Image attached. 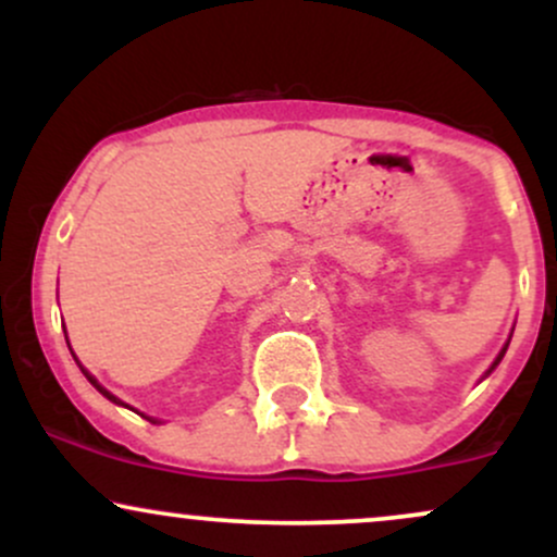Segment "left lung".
Listing matches in <instances>:
<instances>
[{
    "label": "left lung",
    "mask_w": 557,
    "mask_h": 557,
    "mask_svg": "<svg viewBox=\"0 0 557 557\" xmlns=\"http://www.w3.org/2000/svg\"><path fill=\"white\" fill-rule=\"evenodd\" d=\"M505 348H508V345H505ZM505 348L500 350V356H497V361H495V363H492V369H495V367H497V363H500V359H503V356H505Z\"/></svg>",
    "instance_id": "obj_1"
}]
</instances>
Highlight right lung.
Returning a JSON list of instances; mask_svg holds the SVG:
<instances>
[{
	"instance_id": "obj_1",
	"label": "right lung",
	"mask_w": 557,
	"mask_h": 557,
	"mask_svg": "<svg viewBox=\"0 0 557 557\" xmlns=\"http://www.w3.org/2000/svg\"><path fill=\"white\" fill-rule=\"evenodd\" d=\"M81 369H83V367H81ZM83 374H86V376H88V382H91V385H94L96 389H99V393H101V395H104V398H110L112 403H120L117 398H114V395H112V393H107V389H104V387H101V385H99V382H96V380H94V376L86 372V369H83Z\"/></svg>"
}]
</instances>
